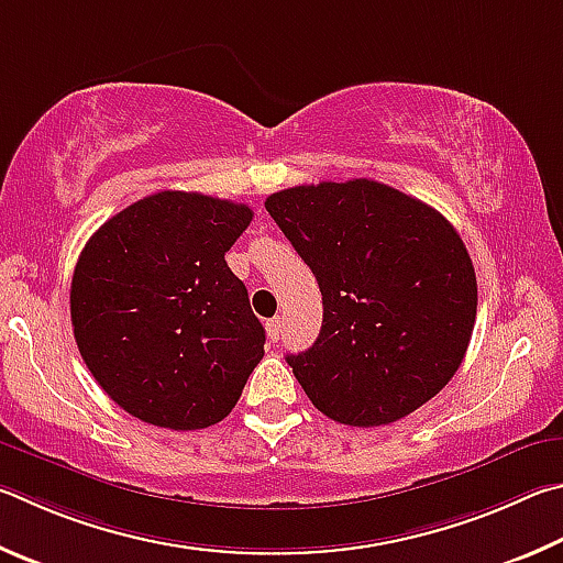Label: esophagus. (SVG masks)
Here are the masks:
<instances>
[{
    "label": "esophagus",
    "mask_w": 563,
    "mask_h": 563,
    "mask_svg": "<svg viewBox=\"0 0 563 563\" xmlns=\"http://www.w3.org/2000/svg\"><path fill=\"white\" fill-rule=\"evenodd\" d=\"M266 336H269V341H279L282 336V321L279 319H269L266 321Z\"/></svg>",
    "instance_id": "esophagus-1"
}]
</instances>
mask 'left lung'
I'll list each match as a JSON object with an SVG mask.
<instances>
[{
  "mask_svg": "<svg viewBox=\"0 0 563 563\" xmlns=\"http://www.w3.org/2000/svg\"><path fill=\"white\" fill-rule=\"evenodd\" d=\"M266 212L319 282V339L287 363L323 416L396 422L435 398L465 358L477 276L455 227L376 180L299 185Z\"/></svg>",
  "mask_w": 563,
  "mask_h": 563,
  "instance_id": "obj_1",
  "label": "left lung"
}]
</instances>
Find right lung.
Listing matches in <instances>:
<instances>
[{
  "label": "right lung",
  "instance_id": "right-lung-1",
  "mask_svg": "<svg viewBox=\"0 0 563 563\" xmlns=\"http://www.w3.org/2000/svg\"><path fill=\"white\" fill-rule=\"evenodd\" d=\"M254 212L165 190L98 227L71 279L74 339L133 418L202 430L232 412L264 356V327L224 262Z\"/></svg>",
  "mask_w": 563,
  "mask_h": 563
}]
</instances>
